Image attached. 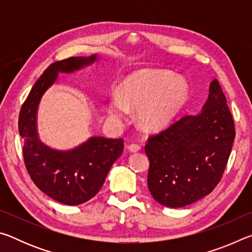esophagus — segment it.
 I'll return each mask as SVG.
<instances>
[{
  "mask_svg": "<svg viewBox=\"0 0 252 252\" xmlns=\"http://www.w3.org/2000/svg\"><path fill=\"white\" fill-rule=\"evenodd\" d=\"M127 149H129V151H131V152H138V151L141 150V147H140L139 144L131 143V144H129V147H127Z\"/></svg>",
  "mask_w": 252,
  "mask_h": 252,
  "instance_id": "obj_1",
  "label": "esophagus"
}]
</instances>
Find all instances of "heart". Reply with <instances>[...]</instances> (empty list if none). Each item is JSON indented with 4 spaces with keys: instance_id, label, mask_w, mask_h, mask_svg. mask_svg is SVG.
<instances>
[{
    "instance_id": "b5f03b06",
    "label": "heart",
    "mask_w": 252,
    "mask_h": 252,
    "mask_svg": "<svg viewBox=\"0 0 252 252\" xmlns=\"http://www.w3.org/2000/svg\"><path fill=\"white\" fill-rule=\"evenodd\" d=\"M189 88L185 80L167 70L146 69L123 81L121 92L110 96L108 112L112 120L126 123L130 109L138 110L140 126L147 131L164 127L185 106Z\"/></svg>"
}]
</instances>
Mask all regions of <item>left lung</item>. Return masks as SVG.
Segmentation results:
<instances>
[{
	"label": "left lung",
	"instance_id": "obj_1",
	"mask_svg": "<svg viewBox=\"0 0 252 252\" xmlns=\"http://www.w3.org/2000/svg\"><path fill=\"white\" fill-rule=\"evenodd\" d=\"M234 135L227 99L215 79L201 112L148 139V188L156 201L181 208L210 193L222 178Z\"/></svg>",
	"mask_w": 252,
	"mask_h": 252
}]
</instances>
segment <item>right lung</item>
Masks as SVG:
<instances>
[{
	"mask_svg": "<svg viewBox=\"0 0 252 252\" xmlns=\"http://www.w3.org/2000/svg\"><path fill=\"white\" fill-rule=\"evenodd\" d=\"M97 55L72 57L54 62L46 69L22 105L19 132L23 139L24 163L32 181L41 191L58 202L78 206L99 192L112 167L123 151V139L91 136L74 149L54 150L41 141L37 134L36 114L44 92L59 73H73L91 65Z\"/></svg>",
	"mask_w": 252,
	"mask_h": 252,
	"instance_id": "right-lung-1",
	"label": "right lung"
}]
</instances>
